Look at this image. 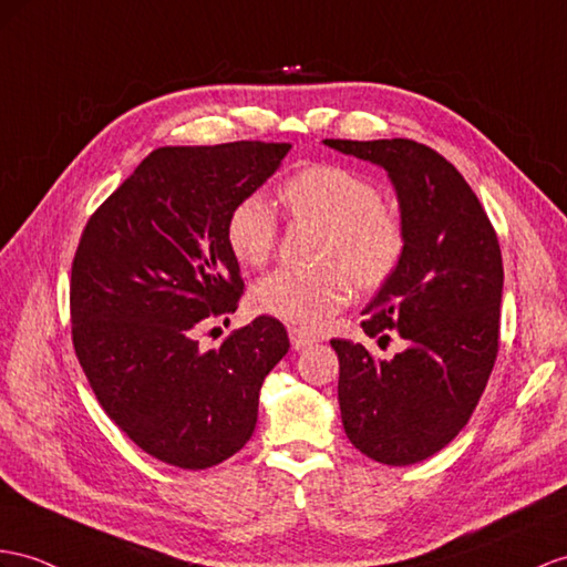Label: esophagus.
Returning a JSON list of instances; mask_svg holds the SVG:
<instances>
[{
    "label": "esophagus",
    "mask_w": 567,
    "mask_h": 567,
    "mask_svg": "<svg viewBox=\"0 0 567 567\" xmlns=\"http://www.w3.org/2000/svg\"><path fill=\"white\" fill-rule=\"evenodd\" d=\"M288 334H291V343H293L296 351H302V349L312 347V343H317V334H312V331H308V329L291 327V329H288Z\"/></svg>",
    "instance_id": "34e87169"
}]
</instances>
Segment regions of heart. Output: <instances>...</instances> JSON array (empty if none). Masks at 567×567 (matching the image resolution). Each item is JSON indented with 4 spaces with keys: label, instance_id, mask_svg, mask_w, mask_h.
Masks as SVG:
<instances>
[{
    "label": "heart",
    "instance_id": "obj_1",
    "mask_svg": "<svg viewBox=\"0 0 567 567\" xmlns=\"http://www.w3.org/2000/svg\"><path fill=\"white\" fill-rule=\"evenodd\" d=\"M279 202L291 218L327 226L315 269L281 267L259 279L252 302L259 312L300 327H317L353 296L378 291L399 269L406 252V230L394 209L380 202L368 177L343 165L312 163L286 177ZM226 245L243 267L267 265L279 240V216L259 195L233 204L226 218Z\"/></svg>",
    "mask_w": 567,
    "mask_h": 567
}]
</instances>
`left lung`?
Returning <instances> with one entry per match:
<instances>
[{"mask_svg":"<svg viewBox=\"0 0 567 567\" xmlns=\"http://www.w3.org/2000/svg\"><path fill=\"white\" fill-rule=\"evenodd\" d=\"M378 163L396 189L406 252L365 308L368 337L406 349L380 361L363 343L331 339L339 355L343 431L365 457L416 464L452 443L486 390L498 355L503 257L462 173L411 140H324Z\"/></svg>","mask_w":567,"mask_h":567,"instance_id":"1","label":"left lung"}]
</instances>
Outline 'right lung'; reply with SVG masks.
I'll use <instances>...</instances> for the list:
<instances>
[{"label":"right lung","mask_w":567,"mask_h":567,"mask_svg":"<svg viewBox=\"0 0 567 567\" xmlns=\"http://www.w3.org/2000/svg\"><path fill=\"white\" fill-rule=\"evenodd\" d=\"M291 144L151 151L93 212L69 281L72 341L110 419L151 457L209 468L252 437L261 382L288 353L269 315L199 351L197 331L236 312L226 245L233 204L267 183ZM228 320V317H226Z\"/></svg>","instance_id":"add662e5"}]
</instances>
